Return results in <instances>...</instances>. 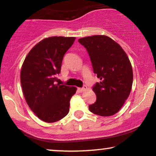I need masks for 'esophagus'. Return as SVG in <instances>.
<instances>
[{
	"mask_svg": "<svg viewBox=\"0 0 156 156\" xmlns=\"http://www.w3.org/2000/svg\"><path fill=\"white\" fill-rule=\"evenodd\" d=\"M79 90H80V91H86L87 89V87H86V86H84L82 87V88H79L78 89Z\"/></svg>",
	"mask_w": 156,
	"mask_h": 156,
	"instance_id": "1",
	"label": "esophagus"
}]
</instances>
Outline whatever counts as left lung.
Segmentation results:
<instances>
[{"label":"left lung","instance_id":"left-lung-1","mask_svg":"<svg viewBox=\"0 0 156 156\" xmlns=\"http://www.w3.org/2000/svg\"><path fill=\"white\" fill-rule=\"evenodd\" d=\"M78 41L87 49L94 72L100 79L92 89L97 101L89 105V110L101 116L114 115L131 93L133 77L131 62L122 48L108 36H89Z\"/></svg>","mask_w":156,"mask_h":156}]
</instances>
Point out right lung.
Instances as JSON below:
<instances>
[{"instance_id": "1", "label": "right lung", "mask_w": 156, "mask_h": 156, "mask_svg": "<svg viewBox=\"0 0 156 156\" xmlns=\"http://www.w3.org/2000/svg\"><path fill=\"white\" fill-rule=\"evenodd\" d=\"M75 39L61 36L44 38L31 49L23 62L20 82L25 101L44 122H56L69 113L70 99L76 88L55 84V81L64 55Z\"/></svg>"}]
</instances>
